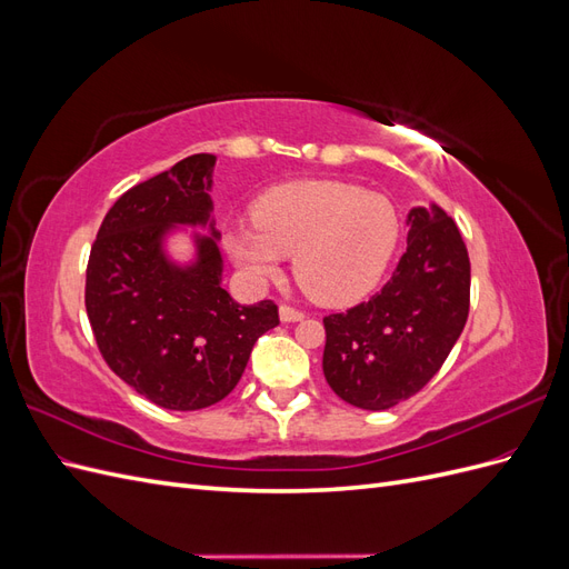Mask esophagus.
I'll return each instance as SVG.
<instances>
[{
	"label": "esophagus",
	"mask_w": 569,
	"mask_h": 569,
	"mask_svg": "<svg viewBox=\"0 0 569 569\" xmlns=\"http://www.w3.org/2000/svg\"><path fill=\"white\" fill-rule=\"evenodd\" d=\"M303 318H306L303 311H297V308H291V306H280V320L282 322H299Z\"/></svg>",
	"instance_id": "esophagus-1"
}]
</instances>
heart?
I'll list each match as a JSON object with an SVG mask.
<instances>
[{
    "label": "heart",
    "mask_w": 569,
    "mask_h": 569,
    "mask_svg": "<svg viewBox=\"0 0 569 569\" xmlns=\"http://www.w3.org/2000/svg\"><path fill=\"white\" fill-rule=\"evenodd\" d=\"M253 222L226 232L234 266L256 284L278 280L284 256L295 278L325 306L356 303L380 284L399 244L401 220L391 199L341 180H299L268 189Z\"/></svg>",
    "instance_id": "heart-1"
}]
</instances>
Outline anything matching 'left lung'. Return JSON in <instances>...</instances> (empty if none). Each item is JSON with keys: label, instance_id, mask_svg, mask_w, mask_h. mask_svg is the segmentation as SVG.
I'll return each instance as SVG.
<instances>
[{"label": "left lung", "instance_id": "left-lung-1", "mask_svg": "<svg viewBox=\"0 0 569 569\" xmlns=\"http://www.w3.org/2000/svg\"><path fill=\"white\" fill-rule=\"evenodd\" d=\"M408 249L370 301L327 316L322 372L347 403L387 410L441 368L470 311V258L441 206L408 211Z\"/></svg>", "mask_w": 569, "mask_h": 569}]
</instances>
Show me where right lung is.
<instances>
[{"label":"right lung","mask_w":569,"mask_h":569,"mask_svg":"<svg viewBox=\"0 0 569 569\" xmlns=\"http://www.w3.org/2000/svg\"><path fill=\"white\" fill-rule=\"evenodd\" d=\"M216 157L194 153L120 197L90 251L84 306L109 368L168 410L209 408L237 387L253 343L280 325L272 301L237 303L222 289L213 220ZM180 227L196 253L176 262L167 239Z\"/></svg>","instance_id":"right-lung-1"}]
</instances>
